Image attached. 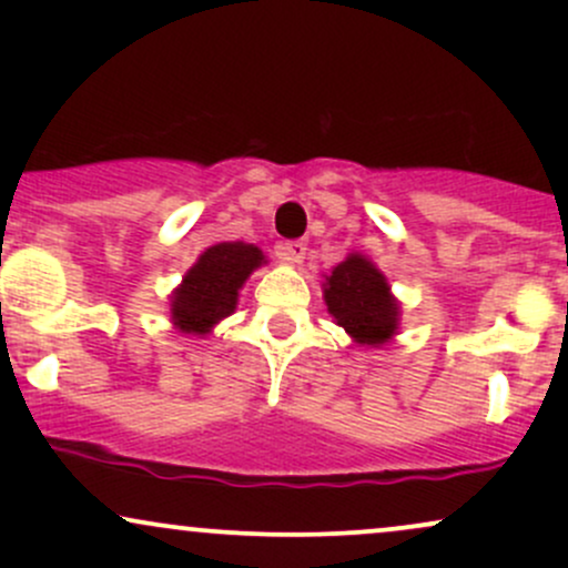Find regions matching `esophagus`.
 Here are the masks:
<instances>
[{
    "instance_id": "obj_1",
    "label": "esophagus",
    "mask_w": 568,
    "mask_h": 568,
    "mask_svg": "<svg viewBox=\"0 0 568 568\" xmlns=\"http://www.w3.org/2000/svg\"><path fill=\"white\" fill-rule=\"evenodd\" d=\"M277 256L283 258L285 264H302L306 256V243L304 240H288V243H280Z\"/></svg>"
}]
</instances>
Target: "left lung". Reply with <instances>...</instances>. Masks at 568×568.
<instances>
[{"label":"left lung","instance_id":"obj_1","mask_svg":"<svg viewBox=\"0 0 568 568\" xmlns=\"http://www.w3.org/2000/svg\"><path fill=\"white\" fill-rule=\"evenodd\" d=\"M323 296L334 321L363 347H382L397 334L400 304L371 258L349 253L325 275Z\"/></svg>","mask_w":568,"mask_h":568}]
</instances>
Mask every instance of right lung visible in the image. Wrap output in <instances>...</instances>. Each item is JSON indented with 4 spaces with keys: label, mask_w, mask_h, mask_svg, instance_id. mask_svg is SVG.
<instances>
[{
    "label": "right lung",
    "mask_w": 568,
    "mask_h": 568,
    "mask_svg": "<svg viewBox=\"0 0 568 568\" xmlns=\"http://www.w3.org/2000/svg\"><path fill=\"white\" fill-rule=\"evenodd\" d=\"M266 264L264 253L247 243L207 247L171 293V321L181 334L205 336L237 306L240 288L253 270Z\"/></svg>",
    "instance_id": "right-lung-1"
}]
</instances>
